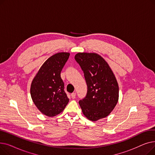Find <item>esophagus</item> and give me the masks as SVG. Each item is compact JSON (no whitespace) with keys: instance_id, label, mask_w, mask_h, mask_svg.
<instances>
[{"instance_id":"esophagus-1","label":"esophagus","mask_w":155,"mask_h":155,"mask_svg":"<svg viewBox=\"0 0 155 155\" xmlns=\"http://www.w3.org/2000/svg\"><path fill=\"white\" fill-rule=\"evenodd\" d=\"M71 98L72 99H75V97H76V92H73L71 94Z\"/></svg>"}]
</instances>
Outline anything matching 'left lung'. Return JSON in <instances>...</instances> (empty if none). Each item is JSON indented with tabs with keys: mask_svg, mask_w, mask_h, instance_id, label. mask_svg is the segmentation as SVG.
<instances>
[{
	"mask_svg": "<svg viewBox=\"0 0 155 155\" xmlns=\"http://www.w3.org/2000/svg\"><path fill=\"white\" fill-rule=\"evenodd\" d=\"M75 60L84 72L87 85L85 97L79 101L84 114L92 121L107 117L119 98V86L112 71L96 53H78Z\"/></svg>",
	"mask_w": 155,
	"mask_h": 155,
	"instance_id": "obj_1",
	"label": "left lung"
}]
</instances>
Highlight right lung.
Segmentation results:
<instances>
[{
	"mask_svg": "<svg viewBox=\"0 0 155 155\" xmlns=\"http://www.w3.org/2000/svg\"><path fill=\"white\" fill-rule=\"evenodd\" d=\"M69 56V53L51 56L43 63L32 82V99L38 109L47 116L58 115L69 102L60 75Z\"/></svg>",
	"mask_w": 155,
	"mask_h": 155,
	"instance_id": "1",
	"label": "right lung"
}]
</instances>
